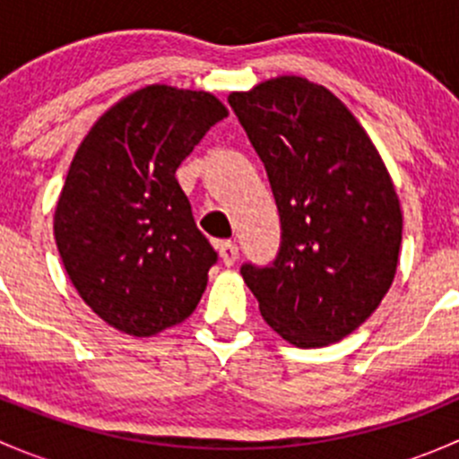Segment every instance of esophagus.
Returning a JSON list of instances; mask_svg holds the SVG:
<instances>
[{"mask_svg": "<svg viewBox=\"0 0 459 459\" xmlns=\"http://www.w3.org/2000/svg\"><path fill=\"white\" fill-rule=\"evenodd\" d=\"M217 251H220L221 262H224L226 266H233V264L238 262L239 248H238V244L233 242V239H221V242L217 244Z\"/></svg>", "mask_w": 459, "mask_h": 459, "instance_id": "1", "label": "esophagus"}]
</instances>
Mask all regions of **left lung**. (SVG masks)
Here are the masks:
<instances>
[{"mask_svg":"<svg viewBox=\"0 0 459 459\" xmlns=\"http://www.w3.org/2000/svg\"><path fill=\"white\" fill-rule=\"evenodd\" d=\"M229 104L264 161L281 226L277 257L244 264V281L286 342H340L395 277L402 211L391 175L353 113L304 77L230 92Z\"/></svg>","mask_w":459,"mask_h":459,"instance_id":"left-lung-1","label":"left lung"}]
</instances>
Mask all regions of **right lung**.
Returning <instances> with one entry per match:
<instances>
[{
  "instance_id": "add662e5",
  "label": "right lung",
  "mask_w": 459,
  "mask_h": 459,
  "mask_svg": "<svg viewBox=\"0 0 459 459\" xmlns=\"http://www.w3.org/2000/svg\"><path fill=\"white\" fill-rule=\"evenodd\" d=\"M229 110L211 92L152 84L106 110L68 169L55 242L92 313L135 337L184 322L217 262L175 170Z\"/></svg>"
}]
</instances>
